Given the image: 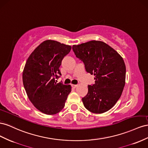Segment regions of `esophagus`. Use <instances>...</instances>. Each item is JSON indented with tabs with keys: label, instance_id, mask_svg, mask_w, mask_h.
Masks as SVG:
<instances>
[{
	"label": "esophagus",
	"instance_id": "1",
	"mask_svg": "<svg viewBox=\"0 0 148 148\" xmlns=\"http://www.w3.org/2000/svg\"><path fill=\"white\" fill-rule=\"evenodd\" d=\"M72 87L75 88H76L77 87V85H74V84H73V85H72Z\"/></svg>",
	"mask_w": 148,
	"mask_h": 148
}]
</instances>
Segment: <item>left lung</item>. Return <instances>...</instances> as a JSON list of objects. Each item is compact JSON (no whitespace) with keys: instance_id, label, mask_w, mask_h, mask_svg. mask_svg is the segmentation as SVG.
<instances>
[{"instance_id":"left-lung-1","label":"left lung","mask_w":148,"mask_h":148,"mask_svg":"<svg viewBox=\"0 0 148 148\" xmlns=\"http://www.w3.org/2000/svg\"><path fill=\"white\" fill-rule=\"evenodd\" d=\"M73 49L87 73L95 75V84L88 86L87 94L82 99L84 107L94 113L107 112L119 100L125 85L123 58L101 41L73 45Z\"/></svg>"}]
</instances>
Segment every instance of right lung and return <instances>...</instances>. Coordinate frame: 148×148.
I'll use <instances>...</instances> for the list:
<instances>
[{
  "label": "right lung",
  "mask_w": 148,
  "mask_h": 148,
  "mask_svg": "<svg viewBox=\"0 0 148 148\" xmlns=\"http://www.w3.org/2000/svg\"><path fill=\"white\" fill-rule=\"evenodd\" d=\"M71 46L46 40L35 49L25 65L22 79L28 97L34 106L46 115H54L64 107L71 85L56 83L61 75L60 67Z\"/></svg>",
  "instance_id": "obj_1"
}]
</instances>
